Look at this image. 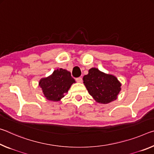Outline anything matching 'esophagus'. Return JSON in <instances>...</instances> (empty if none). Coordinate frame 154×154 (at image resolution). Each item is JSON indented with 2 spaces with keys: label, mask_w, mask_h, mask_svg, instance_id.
Wrapping results in <instances>:
<instances>
[{
  "label": "esophagus",
  "mask_w": 154,
  "mask_h": 154,
  "mask_svg": "<svg viewBox=\"0 0 154 154\" xmlns=\"http://www.w3.org/2000/svg\"><path fill=\"white\" fill-rule=\"evenodd\" d=\"M75 80H76L77 82H82V79L81 77H79L75 79Z\"/></svg>",
  "instance_id": "34e87169"
}]
</instances>
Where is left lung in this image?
<instances>
[{
	"label": "left lung",
	"mask_w": 154,
	"mask_h": 154,
	"mask_svg": "<svg viewBox=\"0 0 154 154\" xmlns=\"http://www.w3.org/2000/svg\"><path fill=\"white\" fill-rule=\"evenodd\" d=\"M83 83L89 94L102 104H108L117 99L121 91V83L112 75L106 74L96 68H91L84 75Z\"/></svg>",
	"instance_id": "obj_1"
}]
</instances>
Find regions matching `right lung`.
I'll use <instances>...</instances> for the list:
<instances>
[{
  "instance_id": "add662e5",
  "label": "right lung",
  "mask_w": 154,
  "mask_h": 154,
  "mask_svg": "<svg viewBox=\"0 0 154 154\" xmlns=\"http://www.w3.org/2000/svg\"><path fill=\"white\" fill-rule=\"evenodd\" d=\"M74 82L71 73L60 68L54 70L50 76L40 80L39 85L47 100L57 102L64 97Z\"/></svg>"
}]
</instances>
